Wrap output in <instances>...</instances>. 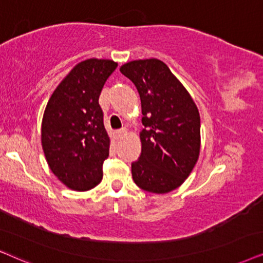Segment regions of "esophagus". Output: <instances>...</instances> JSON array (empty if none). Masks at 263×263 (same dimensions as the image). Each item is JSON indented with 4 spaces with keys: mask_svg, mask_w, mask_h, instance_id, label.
<instances>
[{
    "mask_svg": "<svg viewBox=\"0 0 263 263\" xmlns=\"http://www.w3.org/2000/svg\"><path fill=\"white\" fill-rule=\"evenodd\" d=\"M127 134H128V131H127V128H121L120 131H118V138H124L125 136H127Z\"/></svg>",
    "mask_w": 263,
    "mask_h": 263,
    "instance_id": "1",
    "label": "esophagus"
}]
</instances>
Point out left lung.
Instances as JSON below:
<instances>
[{
  "label": "left lung",
  "instance_id": "obj_1",
  "mask_svg": "<svg viewBox=\"0 0 263 263\" xmlns=\"http://www.w3.org/2000/svg\"><path fill=\"white\" fill-rule=\"evenodd\" d=\"M120 72L137 87L142 104V153L132 178L142 190L167 194L194 170L201 150V119L190 93L159 59L126 62Z\"/></svg>",
  "mask_w": 263,
  "mask_h": 263
}]
</instances>
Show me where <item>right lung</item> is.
<instances>
[{
    "label": "right lung",
    "instance_id": "right-lung-1",
    "mask_svg": "<svg viewBox=\"0 0 263 263\" xmlns=\"http://www.w3.org/2000/svg\"><path fill=\"white\" fill-rule=\"evenodd\" d=\"M117 67V62L107 59L79 62L45 107L41 128L45 160L54 176L71 190H91L102 180L110 139L99 99Z\"/></svg>",
    "mask_w": 263,
    "mask_h": 263
}]
</instances>
